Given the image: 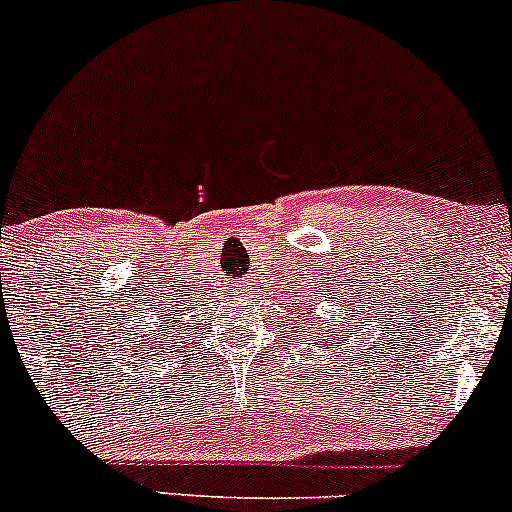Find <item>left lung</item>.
Segmentation results:
<instances>
[{"mask_svg": "<svg viewBox=\"0 0 512 512\" xmlns=\"http://www.w3.org/2000/svg\"><path fill=\"white\" fill-rule=\"evenodd\" d=\"M310 320H313V317H310ZM317 332H320V327H317ZM315 342H317V339H315ZM322 344H325V342H322ZM327 344H330V342H327ZM332 346V344H330Z\"/></svg>", "mask_w": 512, "mask_h": 512, "instance_id": "1", "label": "left lung"}]
</instances>
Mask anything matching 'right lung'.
Instances as JSON below:
<instances>
[{
	"label": "right lung",
	"instance_id": "add662e5",
	"mask_svg": "<svg viewBox=\"0 0 512 512\" xmlns=\"http://www.w3.org/2000/svg\"><path fill=\"white\" fill-rule=\"evenodd\" d=\"M163 325H166V322H161V327H163ZM158 332H161V330H158Z\"/></svg>",
	"mask_w": 512,
	"mask_h": 512
}]
</instances>
